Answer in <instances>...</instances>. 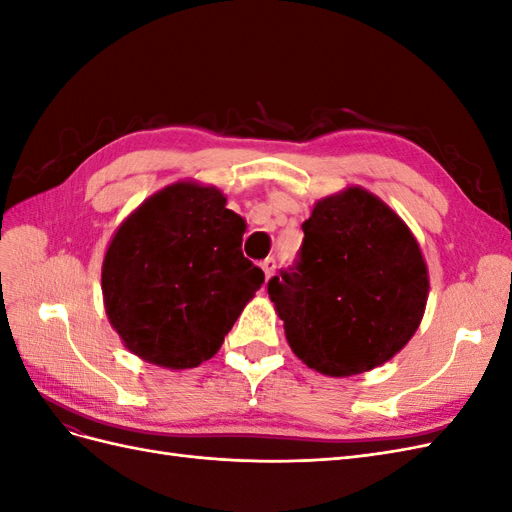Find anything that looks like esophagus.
<instances>
[{
  "instance_id": "34e87169",
  "label": "esophagus",
  "mask_w": 512,
  "mask_h": 512,
  "mask_svg": "<svg viewBox=\"0 0 512 512\" xmlns=\"http://www.w3.org/2000/svg\"><path fill=\"white\" fill-rule=\"evenodd\" d=\"M262 271H265V277H267V280H271V277H273V273H275V258L273 256H269V258H265V260H262Z\"/></svg>"
}]
</instances>
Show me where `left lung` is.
I'll use <instances>...</instances> for the list:
<instances>
[{
  "label": "left lung",
  "instance_id": "obj_1",
  "mask_svg": "<svg viewBox=\"0 0 512 512\" xmlns=\"http://www.w3.org/2000/svg\"><path fill=\"white\" fill-rule=\"evenodd\" d=\"M301 228L299 258L267 284L292 352L333 378L393 359L421 324L429 294L410 228L363 188L318 200Z\"/></svg>",
  "mask_w": 512,
  "mask_h": 512
}]
</instances>
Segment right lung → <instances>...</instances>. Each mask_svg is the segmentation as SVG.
<instances>
[{
    "mask_svg": "<svg viewBox=\"0 0 512 512\" xmlns=\"http://www.w3.org/2000/svg\"><path fill=\"white\" fill-rule=\"evenodd\" d=\"M245 220L192 181L147 198L102 262L106 316L143 361L190 369L220 350L265 273L241 252Z\"/></svg>",
    "mask_w": 512,
    "mask_h": 512,
    "instance_id": "add662e5",
    "label": "right lung"
}]
</instances>
